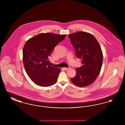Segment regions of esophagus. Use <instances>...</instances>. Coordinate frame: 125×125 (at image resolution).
I'll return each mask as SVG.
<instances>
[{
	"label": "esophagus",
	"mask_w": 125,
	"mask_h": 125,
	"mask_svg": "<svg viewBox=\"0 0 125 125\" xmlns=\"http://www.w3.org/2000/svg\"><path fill=\"white\" fill-rule=\"evenodd\" d=\"M64 69L65 70H69V69H70V68H69V67H64Z\"/></svg>",
	"instance_id": "1"
}]
</instances>
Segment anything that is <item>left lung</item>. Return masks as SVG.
Here are the masks:
<instances>
[{
    "label": "left lung",
    "mask_w": 125,
    "mask_h": 125,
    "mask_svg": "<svg viewBox=\"0 0 125 125\" xmlns=\"http://www.w3.org/2000/svg\"><path fill=\"white\" fill-rule=\"evenodd\" d=\"M68 36L83 64L76 68L71 82L78 87L88 86L95 82L101 71L103 55L100 45L94 36L88 32L79 31Z\"/></svg>",
    "instance_id": "1"
}]
</instances>
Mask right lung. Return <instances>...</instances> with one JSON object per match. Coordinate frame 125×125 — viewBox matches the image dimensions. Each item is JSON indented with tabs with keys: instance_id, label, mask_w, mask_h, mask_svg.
Here are the masks:
<instances>
[{
	"instance_id": "1",
	"label": "right lung",
	"mask_w": 125,
	"mask_h": 125,
	"mask_svg": "<svg viewBox=\"0 0 125 125\" xmlns=\"http://www.w3.org/2000/svg\"><path fill=\"white\" fill-rule=\"evenodd\" d=\"M66 35L40 33L30 38L23 48V63L29 77L36 84L51 86L56 83L61 69L50 64L49 57Z\"/></svg>"
}]
</instances>
